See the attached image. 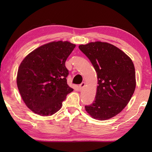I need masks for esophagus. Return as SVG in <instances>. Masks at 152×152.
Masks as SVG:
<instances>
[{
    "mask_svg": "<svg viewBox=\"0 0 152 152\" xmlns=\"http://www.w3.org/2000/svg\"><path fill=\"white\" fill-rule=\"evenodd\" d=\"M86 86V83L85 82H82L81 84H80V86H79V88H80V89H82L83 87H84Z\"/></svg>",
    "mask_w": 152,
    "mask_h": 152,
    "instance_id": "1",
    "label": "esophagus"
}]
</instances>
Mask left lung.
I'll return each instance as SVG.
<instances>
[{"mask_svg": "<svg viewBox=\"0 0 152 152\" xmlns=\"http://www.w3.org/2000/svg\"><path fill=\"white\" fill-rule=\"evenodd\" d=\"M97 74L95 99L86 106L94 119L106 120L121 112L133 96L136 88L135 70L127 55L112 44L102 42L80 45Z\"/></svg>", "mask_w": 152, "mask_h": 152, "instance_id": "obj_1", "label": "left lung"}]
</instances>
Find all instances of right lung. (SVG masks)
<instances>
[{
    "instance_id": "add662e5",
    "label": "right lung",
    "mask_w": 152,
    "mask_h": 152,
    "mask_svg": "<svg viewBox=\"0 0 152 152\" xmlns=\"http://www.w3.org/2000/svg\"><path fill=\"white\" fill-rule=\"evenodd\" d=\"M76 47L69 42H51L25 57L19 66L17 85L23 101L42 116L59 111L66 95L73 91L67 84L66 60Z\"/></svg>"
}]
</instances>
